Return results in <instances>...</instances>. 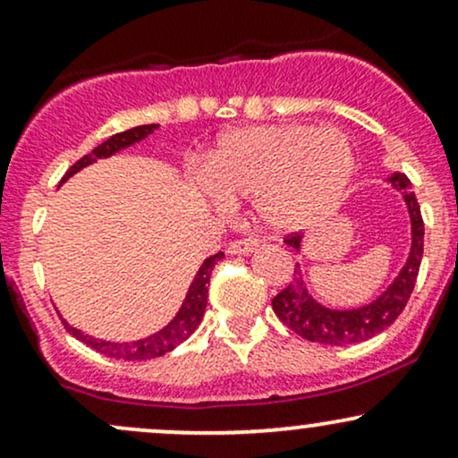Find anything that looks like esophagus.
<instances>
[{
	"instance_id": "34e87169",
	"label": "esophagus",
	"mask_w": 458,
	"mask_h": 458,
	"mask_svg": "<svg viewBox=\"0 0 458 458\" xmlns=\"http://www.w3.org/2000/svg\"><path fill=\"white\" fill-rule=\"evenodd\" d=\"M260 241L254 239V236H245V239H236L228 245V254L241 256V254H251L254 250H259Z\"/></svg>"
}]
</instances>
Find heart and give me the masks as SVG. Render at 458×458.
<instances>
[{"instance_id": "b5f03b06", "label": "heart", "mask_w": 458, "mask_h": 458, "mask_svg": "<svg viewBox=\"0 0 458 458\" xmlns=\"http://www.w3.org/2000/svg\"><path fill=\"white\" fill-rule=\"evenodd\" d=\"M353 170L340 131L273 124L225 133L204 161V181L222 199H254L271 230L295 233L338 208Z\"/></svg>"}]
</instances>
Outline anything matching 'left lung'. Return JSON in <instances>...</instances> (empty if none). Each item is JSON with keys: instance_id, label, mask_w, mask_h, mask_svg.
Returning <instances> with one entry per match:
<instances>
[{"instance_id": "8db88e82", "label": "left lung", "mask_w": 458, "mask_h": 458, "mask_svg": "<svg viewBox=\"0 0 458 458\" xmlns=\"http://www.w3.org/2000/svg\"><path fill=\"white\" fill-rule=\"evenodd\" d=\"M387 181L394 189L403 193L409 208V217H411V251H409L407 262H404L396 280L390 284V288L379 299L357 310H329L314 301L310 297L306 282H303L301 267L297 265L293 282H288V286L273 297L271 306L277 318L301 338L334 346L364 343V340L390 327L407 306L415 280H418L420 262H422L424 254V222L418 199L411 191V181L401 172L392 174ZM284 243L299 250L301 247V234L291 233L284 239Z\"/></svg>"}]
</instances>
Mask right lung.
<instances>
[{
  "label": "right lung",
  "instance_id": "right-lung-1",
  "mask_svg": "<svg viewBox=\"0 0 458 458\" xmlns=\"http://www.w3.org/2000/svg\"><path fill=\"white\" fill-rule=\"evenodd\" d=\"M155 129H157V124H141V127H133L129 131H123V133L112 135V138H109L107 141H103L101 146H97L90 155L81 157L75 165H71V170L66 172L64 178H62V182H64L66 178H71L75 172L81 170V167L90 165V163H94L97 159L112 157L118 150L135 144V141L148 138ZM222 259H224V251H219V254L208 256V259L202 262V267H199V271L196 273V280H193L191 286H189L185 301H182V306H181V310H178L174 320H172L167 327H163L161 331H157V334L148 335V338L135 340V343H105V340H97V338H92V335L81 334L79 329L71 327L66 320H62V323H64L68 334L75 335L77 340H81L83 344H88L90 349L98 351L101 355L112 357V360L144 361V360H152V357L165 355L167 351L176 349L178 344L185 343L189 335L198 329L199 320H202V317H204V310H207L208 282H211L213 267L217 265V260H222Z\"/></svg>",
  "mask_w": 458,
  "mask_h": 458
}]
</instances>
